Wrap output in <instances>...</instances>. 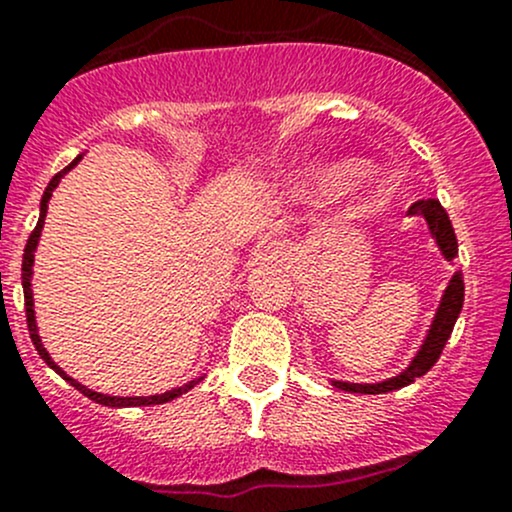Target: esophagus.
<instances>
[{"instance_id":"obj_1","label":"esophagus","mask_w":512,"mask_h":512,"mask_svg":"<svg viewBox=\"0 0 512 512\" xmlns=\"http://www.w3.org/2000/svg\"><path fill=\"white\" fill-rule=\"evenodd\" d=\"M268 254L273 258H280V261H285V258H288V249H285V244H271L268 246Z\"/></svg>"}]
</instances>
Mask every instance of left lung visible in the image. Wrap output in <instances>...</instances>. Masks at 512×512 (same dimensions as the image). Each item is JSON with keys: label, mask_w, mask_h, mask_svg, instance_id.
<instances>
[{"label": "left lung", "mask_w": 512, "mask_h": 512, "mask_svg": "<svg viewBox=\"0 0 512 512\" xmlns=\"http://www.w3.org/2000/svg\"><path fill=\"white\" fill-rule=\"evenodd\" d=\"M410 214H422L430 224L432 236L437 239L439 249L442 254L454 261L456 254H459V246H456V236H454V227L449 222V214L444 212V207L439 205V200H417L415 205H410ZM461 307H464V276L461 271L454 273V278L449 280L447 290H444L442 305H439L437 317H434L430 334H427L425 344H422L420 354L412 359V364L408 366V371H403L400 376L390 378V381L383 383H344V381H334V386L349 390V393H364V395H376V393H390V390H398L410 386L415 378L425 376L430 368L437 364V359L442 356L444 344L447 339L452 337V329L456 324V317H459Z\"/></svg>", "instance_id": "left-lung-1"}]
</instances>
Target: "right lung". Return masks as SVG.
I'll list each match as a JSON object with an SVG mask.
<instances>
[{
	"label": "right lung",
	"instance_id": "1",
	"mask_svg": "<svg viewBox=\"0 0 512 512\" xmlns=\"http://www.w3.org/2000/svg\"><path fill=\"white\" fill-rule=\"evenodd\" d=\"M78 161H80V156L75 158V161L70 163L68 168H63V170H60V173L53 175V180H51V183H48V188H46V192H43V197H41V217H38V224H36V227H34V232H31L29 241H26V249H24V263H21V283H24V307H26V322H29V334H31V342H34L36 351H38V356H41V359L46 361V364L51 366L53 371L60 373V376H63L65 381L70 383V386H75V388H78L82 395H87V398H90V400H95V403H100V405H109V408H136V405H161V403H168V400L178 398V395L188 393L190 388H195L197 383H200V378H195V381L185 383V386H180V388H173V390H168V393H163V395H151V398H114V395H102V393H95V390H90V388L80 386V383L75 381V378H70L68 373L63 371V368L56 366V361H53L51 356H48V351L43 349V344H41V337H38V332H36V317H34V295H31V266H34V251H36V246H38V236H41V229H43V219H46L48 200H51L53 190L58 188L60 178H63V175L68 173V170L73 168L75 163H78Z\"/></svg>",
	"mask_w": 512,
	"mask_h": 512
}]
</instances>
